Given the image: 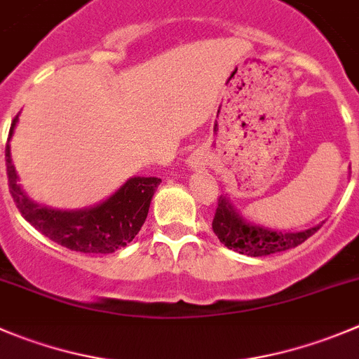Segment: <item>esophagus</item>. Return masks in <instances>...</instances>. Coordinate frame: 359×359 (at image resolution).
<instances>
[{
    "mask_svg": "<svg viewBox=\"0 0 359 359\" xmlns=\"http://www.w3.org/2000/svg\"><path fill=\"white\" fill-rule=\"evenodd\" d=\"M206 162H208L206 155H204V153H199V151H196L194 155H190V158H189V165L192 167V169H203V167L206 165Z\"/></svg>",
    "mask_w": 359,
    "mask_h": 359,
    "instance_id": "esophagus-1",
    "label": "esophagus"
}]
</instances>
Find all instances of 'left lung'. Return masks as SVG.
Here are the masks:
<instances>
[{
	"mask_svg": "<svg viewBox=\"0 0 359 359\" xmlns=\"http://www.w3.org/2000/svg\"><path fill=\"white\" fill-rule=\"evenodd\" d=\"M213 233L224 243L240 254L250 255V257H262V255L276 254L289 248H294L309 240L313 233H317L320 225L312 229H306L302 233H276L269 229L259 227L245 222L236 213L225 197H218V206L213 217Z\"/></svg>",
	"mask_w": 359,
	"mask_h": 359,
	"instance_id": "1",
	"label": "left lung"
}]
</instances>
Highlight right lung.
Wrapping results in <instances>:
<instances>
[{
	"mask_svg": "<svg viewBox=\"0 0 359 359\" xmlns=\"http://www.w3.org/2000/svg\"><path fill=\"white\" fill-rule=\"evenodd\" d=\"M17 118L12 119L8 141ZM8 189L17 210L43 236L65 248L83 254H112L130 243L148 217L149 203L160 185V177H132L100 206L84 211H57L32 203L17 185V174L5 148Z\"/></svg>",
	"mask_w": 359,
	"mask_h": 359,
	"instance_id": "right-lung-1",
	"label": "right lung"
}]
</instances>
